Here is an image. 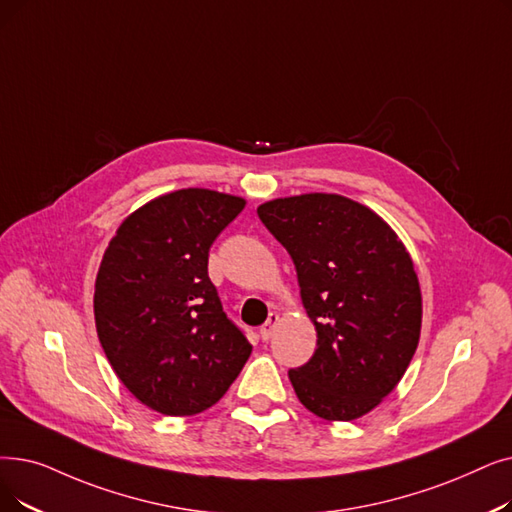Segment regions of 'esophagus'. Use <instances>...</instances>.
Instances as JSON below:
<instances>
[{
  "mask_svg": "<svg viewBox=\"0 0 512 512\" xmlns=\"http://www.w3.org/2000/svg\"><path fill=\"white\" fill-rule=\"evenodd\" d=\"M278 322H280V316H278V314H270V316H268V322H265V324L261 326V330H259V337H261L263 341H270V339H272V332H274V328H276Z\"/></svg>",
  "mask_w": 512,
  "mask_h": 512,
  "instance_id": "esophagus-1",
  "label": "esophagus"
}]
</instances>
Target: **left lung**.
<instances>
[{
    "mask_svg": "<svg viewBox=\"0 0 512 512\" xmlns=\"http://www.w3.org/2000/svg\"><path fill=\"white\" fill-rule=\"evenodd\" d=\"M257 213L291 255L318 347L288 379L324 420H355L406 374L420 339L414 263L387 221L341 194L274 198Z\"/></svg>",
    "mask_w": 512,
    "mask_h": 512,
    "instance_id": "8db88e82",
    "label": "left lung"
}]
</instances>
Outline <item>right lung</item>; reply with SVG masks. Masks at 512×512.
I'll return each mask as SVG.
<instances>
[{
    "label": "right lung",
    "instance_id": "obj_1",
    "mask_svg": "<svg viewBox=\"0 0 512 512\" xmlns=\"http://www.w3.org/2000/svg\"><path fill=\"white\" fill-rule=\"evenodd\" d=\"M247 201L209 188L152 198L104 251L94 291L100 345L150 410L192 416L219 402L253 345L228 320L207 274L209 249Z\"/></svg>",
    "mask_w": 512,
    "mask_h": 512
}]
</instances>
